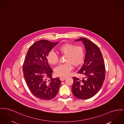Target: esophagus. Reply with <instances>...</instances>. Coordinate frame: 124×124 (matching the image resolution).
Segmentation results:
<instances>
[{
	"label": "esophagus",
	"mask_w": 124,
	"mask_h": 124,
	"mask_svg": "<svg viewBox=\"0 0 124 124\" xmlns=\"http://www.w3.org/2000/svg\"><path fill=\"white\" fill-rule=\"evenodd\" d=\"M66 78V77H60V79L62 81L64 80Z\"/></svg>",
	"instance_id": "obj_1"
}]
</instances>
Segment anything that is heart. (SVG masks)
I'll list each match as a JSON object with an SVG mask.
<instances>
[{
    "mask_svg": "<svg viewBox=\"0 0 124 124\" xmlns=\"http://www.w3.org/2000/svg\"><path fill=\"white\" fill-rule=\"evenodd\" d=\"M58 53L65 55L66 63L60 65L55 69V73L57 76L66 77L69 75L72 69V65L78 67L81 66L84 61L85 51L81 46H77L71 43H65L61 45L57 49ZM47 60L51 65H55L58 63V55L53 51L48 54Z\"/></svg>",
    "mask_w": 124,
    "mask_h": 124,
    "instance_id": "b5f03b06",
    "label": "heart"
}]
</instances>
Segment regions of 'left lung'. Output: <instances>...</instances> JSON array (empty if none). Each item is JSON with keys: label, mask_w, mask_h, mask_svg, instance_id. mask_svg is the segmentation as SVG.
<instances>
[{"label": "left lung", "mask_w": 124, "mask_h": 124, "mask_svg": "<svg viewBox=\"0 0 124 124\" xmlns=\"http://www.w3.org/2000/svg\"><path fill=\"white\" fill-rule=\"evenodd\" d=\"M82 41L86 53L85 62L78 73L82 78L73 77L72 92L78 99L85 100L95 95L101 89L105 78V67L102 54L94 43L84 38L76 40Z\"/></svg>", "instance_id": "obj_1"}]
</instances>
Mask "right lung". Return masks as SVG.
I'll return each mask as SVG.
<instances>
[{"mask_svg":"<svg viewBox=\"0 0 124 124\" xmlns=\"http://www.w3.org/2000/svg\"><path fill=\"white\" fill-rule=\"evenodd\" d=\"M58 43L40 40L32 44L27 53L23 68L24 78L30 90L39 99L50 100L59 91L61 81L52 77L53 70L47 60L48 54ZM47 78L50 79L47 81Z\"/></svg>","mask_w":124,"mask_h":124,"instance_id":"1","label":"right lung"}]
</instances>
